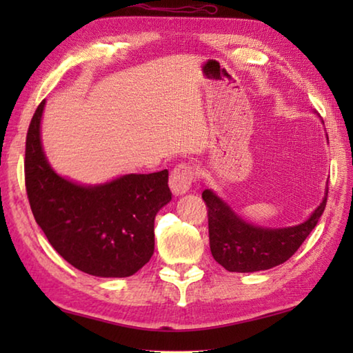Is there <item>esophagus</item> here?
<instances>
[{"mask_svg":"<svg viewBox=\"0 0 353 353\" xmlns=\"http://www.w3.org/2000/svg\"><path fill=\"white\" fill-rule=\"evenodd\" d=\"M194 181V168L188 163H179L171 171L170 176V188L174 192V196H182L190 191Z\"/></svg>","mask_w":353,"mask_h":353,"instance_id":"34e87169","label":"esophagus"}]
</instances>
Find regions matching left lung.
Returning <instances> with one entry per match:
<instances>
[{
  "label": "left lung",
  "mask_w": 353,
  "mask_h": 353,
  "mask_svg": "<svg viewBox=\"0 0 353 353\" xmlns=\"http://www.w3.org/2000/svg\"><path fill=\"white\" fill-rule=\"evenodd\" d=\"M201 197L208 206L209 247L214 259L228 272L253 273L281 265L297 252L325 211L327 183L323 200L308 219L288 228L249 223L212 190H205Z\"/></svg>",
  "instance_id": "left-lung-1"
}]
</instances>
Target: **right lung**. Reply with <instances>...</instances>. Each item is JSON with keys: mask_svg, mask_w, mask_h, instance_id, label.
Listing matches in <instances>:
<instances>
[{"mask_svg": "<svg viewBox=\"0 0 353 353\" xmlns=\"http://www.w3.org/2000/svg\"><path fill=\"white\" fill-rule=\"evenodd\" d=\"M45 100L26 141V188L36 223L72 267L99 277H127L154 252L156 214L171 201L168 171L124 174L85 185L51 167L41 138Z\"/></svg>", "mask_w": 353, "mask_h": 353, "instance_id": "add662e5", "label": "right lung"}]
</instances>
